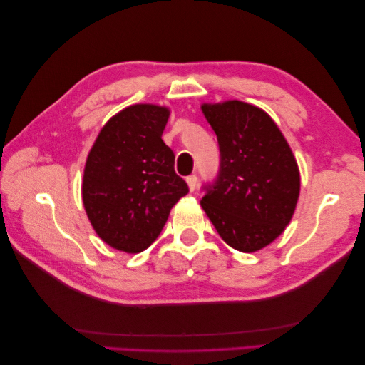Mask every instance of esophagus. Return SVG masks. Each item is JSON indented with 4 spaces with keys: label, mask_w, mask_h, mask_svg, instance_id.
<instances>
[{
    "label": "esophagus",
    "mask_w": 365,
    "mask_h": 365,
    "mask_svg": "<svg viewBox=\"0 0 365 365\" xmlns=\"http://www.w3.org/2000/svg\"><path fill=\"white\" fill-rule=\"evenodd\" d=\"M187 183H188V187H190V190L191 191H195L196 190V187H197V177L192 174V175H188L187 177Z\"/></svg>",
    "instance_id": "obj_1"
}]
</instances>
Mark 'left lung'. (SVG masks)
<instances>
[{"label": "left lung", "instance_id": "8db88e82", "mask_svg": "<svg viewBox=\"0 0 365 365\" xmlns=\"http://www.w3.org/2000/svg\"><path fill=\"white\" fill-rule=\"evenodd\" d=\"M202 111L218 138L220 170L202 187L200 205L229 246L259 251L292 220L299 196L297 160L260 108L229 100L202 105Z\"/></svg>", "mask_w": 365, "mask_h": 365}]
</instances>
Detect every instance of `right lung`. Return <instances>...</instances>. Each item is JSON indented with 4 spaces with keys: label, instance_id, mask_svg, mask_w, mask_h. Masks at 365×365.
Masks as SVG:
<instances>
[{
    "label": "right lung",
    "instance_id": "1",
    "mask_svg": "<svg viewBox=\"0 0 365 365\" xmlns=\"http://www.w3.org/2000/svg\"><path fill=\"white\" fill-rule=\"evenodd\" d=\"M168 108L133 105L106 122L84 168L83 204L105 243L136 254L165 227L170 208L188 195L161 135Z\"/></svg>",
    "mask_w": 365,
    "mask_h": 365
}]
</instances>
